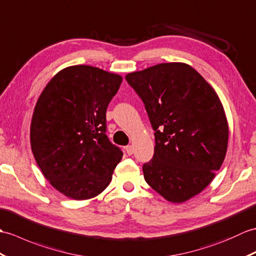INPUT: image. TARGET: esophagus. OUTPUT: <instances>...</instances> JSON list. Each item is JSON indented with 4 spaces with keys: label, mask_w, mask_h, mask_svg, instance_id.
Wrapping results in <instances>:
<instances>
[{
    "label": "esophagus",
    "mask_w": 256,
    "mask_h": 256,
    "mask_svg": "<svg viewBox=\"0 0 256 256\" xmlns=\"http://www.w3.org/2000/svg\"><path fill=\"white\" fill-rule=\"evenodd\" d=\"M124 150H126V152H127V154H129V156H132V153H134V146H127L126 148H124Z\"/></svg>",
    "instance_id": "1"
}]
</instances>
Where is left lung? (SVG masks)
<instances>
[{
  "instance_id": "8db88e82",
  "label": "left lung",
  "mask_w": 256,
  "mask_h": 256,
  "mask_svg": "<svg viewBox=\"0 0 256 256\" xmlns=\"http://www.w3.org/2000/svg\"><path fill=\"white\" fill-rule=\"evenodd\" d=\"M154 130L144 180L166 200L183 202L205 190L222 164L229 129L214 90L186 64H160L126 76Z\"/></svg>"
}]
</instances>
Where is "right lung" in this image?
Returning a JSON list of instances; mask_svg holds the SVG:
<instances>
[{
  "label": "right lung",
  "mask_w": 256,
  "mask_h": 256,
  "mask_svg": "<svg viewBox=\"0 0 256 256\" xmlns=\"http://www.w3.org/2000/svg\"><path fill=\"white\" fill-rule=\"evenodd\" d=\"M122 78L90 66H68L39 96L30 144L44 178L76 200L103 192L122 158L106 136V110Z\"/></svg>",
  "instance_id": "1"
}]
</instances>
